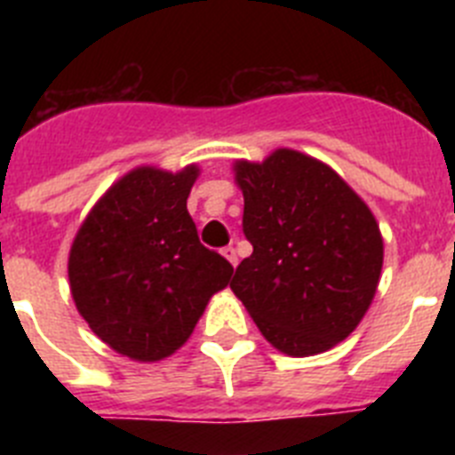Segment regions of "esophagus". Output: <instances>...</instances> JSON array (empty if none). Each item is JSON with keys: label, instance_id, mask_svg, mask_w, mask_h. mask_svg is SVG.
I'll list each match as a JSON object with an SVG mask.
<instances>
[{"label": "esophagus", "instance_id": "obj_1", "mask_svg": "<svg viewBox=\"0 0 455 455\" xmlns=\"http://www.w3.org/2000/svg\"><path fill=\"white\" fill-rule=\"evenodd\" d=\"M220 252H223V257H225V259H228V262L232 264V267H236V264H239V255H236L235 246H225Z\"/></svg>", "mask_w": 455, "mask_h": 455}]
</instances>
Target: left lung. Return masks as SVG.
Returning <instances> with one entry per match:
<instances>
[{
    "mask_svg": "<svg viewBox=\"0 0 455 455\" xmlns=\"http://www.w3.org/2000/svg\"><path fill=\"white\" fill-rule=\"evenodd\" d=\"M235 171L252 255L236 267L232 291L277 351H328L355 331L376 293V219L332 168L303 152L275 150Z\"/></svg>",
    "mask_w": 455,
    "mask_h": 455,
    "instance_id": "1",
    "label": "left lung"
}]
</instances>
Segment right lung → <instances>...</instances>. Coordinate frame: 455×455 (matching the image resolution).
<instances>
[{"label":"right lung","instance_id":"1","mask_svg":"<svg viewBox=\"0 0 455 455\" xmlns=\"http://www.w3.org/2000/svg\"><path fill=\"white\" fill-rule=\"evenodd\" d=\"M198 168H136L104 193L68 262L72 299L91 331L123 355L155 363L178 351L232 264L200 243L187 198Z\"/></svg>","mask_w":455,"mask_h":455}]
</instances>
